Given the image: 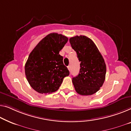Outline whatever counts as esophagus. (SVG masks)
<instances>
[{"mask_svg": "<svg viewBox=\"0 0 131 131\" xmlns=\"http://www.w3.org/2000/svg\"><path fill=\"white\" fill-rule=\"evenodd\" d=\"M68 70H69V71H71V66H68Z\"/></svg>", "mask_w": 131, "mask_h": 131, "instance_id": "obj_1", "label": "esophagus"}]
</instances>
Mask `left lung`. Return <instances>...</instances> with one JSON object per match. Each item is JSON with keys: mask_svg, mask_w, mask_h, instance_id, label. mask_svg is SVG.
I'll list each match as a JSON object with an SVG mask.
<instances>
[{"mask_svg": "<svg viewBox=\"0 0 131 131\" xmlns=\"http://www.w3.org/2000/svg\"><path fill=\"white\" fill-rule=\"evenodd\" d=\"M69 42L81 62L79 73L72 78L75 91L81 95H93L105 81L106 67L104 59L90 38L76 36L70 38Z\"/></svg>", "mask_w": 131, "mask_h": 131, "instance_id": "obj_1", "label": "left lung"}]
</instances>
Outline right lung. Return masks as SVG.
Instances as JSON below:
<instances>
[{
    "label": "right lung",
    "instance_id": "add662e5",
    "mask_svg": "<svg viewBox=\"0 0 131 131\" xmlns=\"http://www.w3.org/2000/svg\"><path fill=\"white\" fill-rule=\"evenodd\" d=\"M68 38L52 33L42 39L29 54L25 66V75L31 87L40 93L54 92L63 78L69 75L59 54Z\"/></svg>",
    "mask_w": 131,
    "mask_h": 131
}]
</instances>
